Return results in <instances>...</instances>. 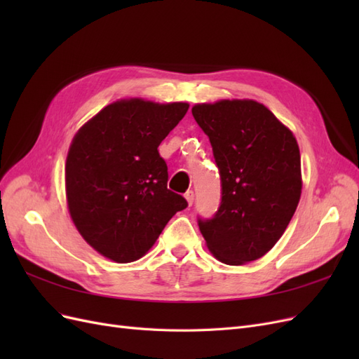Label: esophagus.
<instances>
[{
    "mask_svg": "<svg viewBox=\"0 0 359 359\" xmlns=\"http://www.w3.org/2000/svg\"><path fill=\"white\" fill-rule=\"evenodd\" d=\"M184 196H186V199H187L189 205H191V203H193V201H194V193H193V190H187V191H186V194H184Z\"/></svg>",
    "mask_w": 359,
    "mask_h": 359,
    "instance_id": "34e87169",
    "label": "esophagus"
}]
</instances>
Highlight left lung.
Returning <instances> with one entry per match:
<instances>
[{
	"label": "left lung",
	"mask_w": 359,
	"mask_h": 359,
	"mask_svg": "<svg viewBox=\"0 0 359 359\" xmlns=\"http://www.w3.org/2000/svg\"><path fill=\"white\" fill-rule=\"evenodd\" d=\"M220 172L222 202L212 219L198 220L210 252L226 265L266 255L285 233L301 198L297 139L255 100L194 104Z\"/></svg>",
	"instance_id": "left-lung-1"
}]
</instances>
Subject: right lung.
<instances>
[{
	"instance_id": "right-lung-1",
	"label": "right lung",
	"mask_w": 359,
	"mask_h": 359,
	"mask_svg": "<svg viewBox=\"0 0 359 359\" xmlns=\"http://www.w3.org/2000/svg\"><path fill=\"white\" fill-rule=\"evenodd\" d=\"M189 111L187 103L118 100L83 124L66 161V196L76 229L118 264L154 245L168 222L187 208L168 189L158 145Z\"/></svg>"
}]
</instances>
